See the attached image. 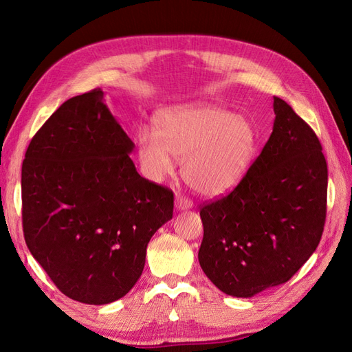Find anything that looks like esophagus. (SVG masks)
Masks as SVG:
<instances>
[{"label":"esophagus","mask_w":352,"mask_h":352,"mask_svg":"<svg viewBox=\"0 0 352 352\" xmlns=\"http://www.w3.org/2000/svg\"><path fill=\"white\" fill-rule=\"evenodd\" d=\"M176 208L177 210H188V208H192V201H190L188 197H184V195H176Z\"/></svg>","instance_id":"esophagus-1"}]
</instances>
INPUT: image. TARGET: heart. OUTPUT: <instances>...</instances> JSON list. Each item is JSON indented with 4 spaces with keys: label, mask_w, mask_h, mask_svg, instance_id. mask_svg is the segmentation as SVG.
I'll list each match as a JSON object with an SVG mask.
<instances>
[{
    "label": "heart",
    "mask_w": 352,
    "mask_h": 352,
    "mask_svg": "<svg viewBox=\"0 0 352 352\" xmlns=\"http://www.w3.org/2000/svg\"><path fill=\"white\" fill-rule=\"evenodd\" d=\"M155 132L138 135V155L144 173L162 182L184 162L186 184L206 197L235 188L247 173L255 151V132L242 116L214 105H188L167 110Z\"/></svg>",
    "instance_id": "b5f03b06"
}]
</instances>
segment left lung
Returning <instances> with one entry per match:
<instances>
[{"mask_svg": "<svg viewBox=\"0 0 352 352\" xmlns=\"http://www.w3.org/2000/svg\"><path fill=\"white\" fill-rule=\"evenodd\" d=\"M273 132L241 182L201 206L202 272L248 298L289 280L311 257L326 221L327 164L314 131L274 97Z\"/></svg>", "mask_w": 352, "mask_h": 352, "instance_id": "8db88e82", "label": "left lung"}]
</instances>
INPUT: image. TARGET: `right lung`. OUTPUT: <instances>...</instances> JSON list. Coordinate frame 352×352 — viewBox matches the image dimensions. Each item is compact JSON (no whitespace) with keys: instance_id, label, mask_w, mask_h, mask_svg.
I'll list each match as a JSON object with an SVG mask.
<instances>
[{"instance_id":"add662e5","label":"right lung","mask_w":352,"mask_h":352,"mask_svg":"<svg viewBox=\"0 0 352 352\" xmlns=\"http://www.w3.org/2000/svg\"><path fill=\"white\" fill-rule=\"evenodd\" d=\"M132 150L101 89L63 102L26 150L25 241L74 301L124 296L141 278L148 242L173 217L172 189L138 173Z\"/></svg>"}]
</instances>
